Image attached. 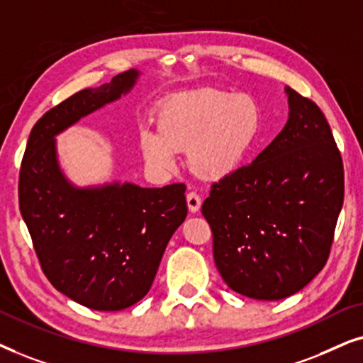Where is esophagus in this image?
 I'll list each match as a JSON object with an SVG mask.
<instances>
[{"label": "esophagus", "instance_id": "obj_1", "mask_svg": "<svg viewBox=\"0 0 363 363\" xmlns=\"http://www.w3.org/2000/svg\"><path fill=\"white\" fill-rule=\"evenodd\" d=\"M186 199H187V207H189L191 212H197V211L201 209L202 199H201V196L197 194L196 191H191L189 194L186 196Z\"/></svg>", "mask_w": 363, "mask_h": 363}]
</instances>
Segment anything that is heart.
<instances>
[{
  "label": "heart",
  "mask_w": 363,
  "mask_h": 363,
  "mask_svg": "<svg viewBox=\"0 0 363 363\" xmlns=\"http://www.w3.org/2000/svg\"><path fill=\"white\" fill-rule=\"evenodd\" d=\"M262 111L249 94L204 88L174 94L159 108V128L141 131L143 156L152 167L172 169L189 149V166L206 177L234 171L257 141Z\"/></svg>",
  "instance_id": "1"
}]
</instances>
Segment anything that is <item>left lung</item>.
<instances>
[{
  "label": "left lung",
  "instance_id": "left-lung-1",
  "mask_svg": "<svg viewBox=\"0 0 363 363\" xmlns=\"http://www.w3.org/2000/svg\"><path fill=\"white\" fill-rule=\"evenodd\" d=\"M289 121L247 166L211 186L202 214L232 291L280 301L325 265L344 204V164L320 108L291 88Z\"/></svg>",
  "mask_w": 363,
  "mask_h": 363
}]
</instances>
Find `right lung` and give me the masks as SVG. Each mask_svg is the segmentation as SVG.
<instances>
[{
  "label": "right lung",
  "mask_w": 363,
  "mask_h": 363,
  "mask_svg": "<svg viewBox=\"0 0 363 363\" xmlns=\"http://www.w3.org/2000/svg\"><path fill=\"white\" fill-rule=\"evenodd\" d=\"M139 72L72 94L33 125L21 171L19 211L52 287L81 306L116 312L149 292L172 234L187 216L186 186L113 182L76 187L62 174L55 136L131 91Z\"/></svg>",
  "instance_id": "right-lung-1"
}]
</instances>
